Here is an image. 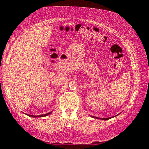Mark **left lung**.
Returning <instances> with one entry per match:
<instances>
[{
	"mask_svg": "<svg viewBox=\"0 0 149 149\" xmlns=\"http://www.w3.org/2000/svg\"><path fill=\"white\" fill-rule=\"evenodd\" d=\"M118 116V114L117 115H116V116H113V117H108V118H98V117H94V116H92L93 118H98V119H101V120H109V119H110V118H113L114 117H116V116Z\"/></svg>",
	"mask_w": 149,
	"mask_h": 149,
	"instance_id": "obj_1",
	"label": "left lung"
}]
</instances>
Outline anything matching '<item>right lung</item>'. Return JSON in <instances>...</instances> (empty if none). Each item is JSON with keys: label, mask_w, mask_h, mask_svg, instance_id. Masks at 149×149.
Segmentation results:
<instances>
[{"label": "right lung", "mask_w": 149, "mask_h": 149, "mask_svg": "<svg viewBox=\"0 0 149 149\" xmlns=\"http://www.w3.org/2000/svg\"><path fill=\"white\" fill-rule=\"evenodd\" d=\"M52 113V111L48 113H47V114H42V115H38V116H33V115H30V114H26V115H28V116L29 117H45V116H47L48 115H49L50 114Z\"/></svg>", "instance_id": "right-lung-1"}]
</instances>
